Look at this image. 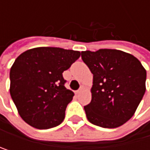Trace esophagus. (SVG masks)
Instances as JSON below:
<instances>
[{
  "instance_id": "obj_1",
  "label": "esophagus",
  "mask_w": 150,
  "mask_h": 150,
  "mask_svg": "<svg viewBox=\"0 0 150 150\" xmlns=\"http://www.w3.org/2000/svg\"><path fill=\"white\" fill-rule=\"evenodd\" d=\"M83 90H84V87L82 86V87H80V88H79V90H77V91H76V94H79L80 92H82Z\"/></svg>"
}]
</instances>
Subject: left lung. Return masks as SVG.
Listing matches in <instances>:
<instances>
[{"label":"left lung","mask_w":150,"mask_h":150,"mask_svg":"<svg viewBox=\"0 0 150 150\" xmlns=\"http://www.w3.org/2000/svg\"><path fill=\"white\" fill-rule=\"evenodd\" d=\"M93 74L91 102L84 106L88 120L103 128L129 121L146 91L147 72L133 55L115 49L81 52Z\"/></svg>","instance_id":"left-lung-1"}]
</instances>
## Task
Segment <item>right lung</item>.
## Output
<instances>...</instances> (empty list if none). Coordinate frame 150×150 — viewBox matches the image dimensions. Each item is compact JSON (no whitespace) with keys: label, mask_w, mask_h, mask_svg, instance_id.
I'll return each mask as SVG.
<instances>
[{"label":"right lung","mask_w":150,"mask_h":150,"mask_svg":"<svg viewBox=\"0 0 150 150\" xmlns=\"http://www.w3.org/2000/svg\"><path fill=\"white\" fill-rule=\"evenodd\" d=\"M80 56L79 51L36 47L22 53L11 68L10 93L20 117L39 130L59 125L74 93L62 72Z\"/></svg>","instance_id":"obj_1"}]
</instances>
